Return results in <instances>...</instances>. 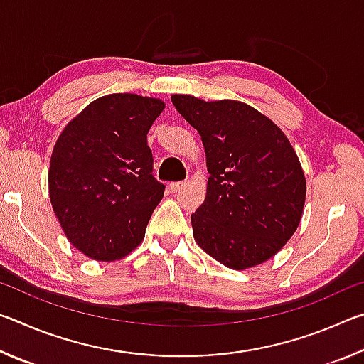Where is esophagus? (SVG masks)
<instances>
[{"mask_svg":"<svg viewBox=\"0 0 364 364\" xmlns=\"http://www.w3.org/2000/svg\"><path fill=\"white\" fill-rule=\"evenodd\" d=\"M184 186H186V181H175V183H170V189L173 191V193H178V191H181Z\"/></svg>","mask_w":364,"mask_h":364,"instance_id":"esophagus-1","label":"esophagus"}]
</instances>
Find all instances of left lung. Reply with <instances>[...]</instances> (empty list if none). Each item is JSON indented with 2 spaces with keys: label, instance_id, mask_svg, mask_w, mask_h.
I'll return each instance as SVG.
<instances>
[{
  "label": "left lung",
  "instance_id": "obj_1",
  "mask_svg": "<svg viewBox=\"0 0 364 364\" xmlns=\"http://www.w3.org/2000/svg\"><path fill=\"white\" fill-rule=\"evenodd\" d=\"M199 132L207 157V196L191 215L196 242L231 269H247L284 247L301 220L306 181L281 128L249 104L173 95Z\"/></svg>",
  "mask_w": 364,
  "mask_h": 364
}]
</instances>
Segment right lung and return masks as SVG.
<instances>
[{
	"instance_id": "right-lung-1",
	"label": "right lung",
	"mask_w": 364,
	"mask_h": 364,
	"mask_svg": "<svg viewBox=\"0 0 364 364\" xmlns=\"http://www.w3.org/2000/svg\"><path fill=\"white\" fill-rule=\"evenodd\" d=\"M164 107L157 97L107 95L59 134L49 162V199L65 237L91 260H120L144 239L165 189L152 176L147 146Z\"/></svg>"
}]
</instances>
